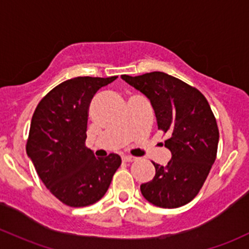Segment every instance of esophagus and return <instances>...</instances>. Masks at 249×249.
I'll use <instances>...</instances> for the list:
<instances>
[{
  "label": "esophagus",
  "mask_w": 249,
  "mask_h": 249,
  "mask_svg": "<svg viewBox=\"0 0 249 249\" xmlns=\"http://www.w3.org/2000/svg\"><path fill=\"white\" fill-rule=\"evenodd\" d=\"M122 160H123V162L129 163V162H133V160H135L136 158L135 157H131V156H123Z\"/></svg>",
  "instance_id": "34e87169"
}]
</instances>
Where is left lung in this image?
<instances>
[{"instance_id": "1", "label": "left lung", "mask_w": 249, "mask_h": 249, "mask_svg": "<svg viewBox=\"0 0 249 249\" xmlns=\"http://www.w3.org/2000/svg\"><path fill=\"white\" fill-rule=\"evenodd\" d=\"M122 79L151 103L158 129L168 132V165L141 185L146 201L160 208H178L197 195L216 158L218 129L208 102L198 89L163 72Z\"/></svg>"}]
</instances>
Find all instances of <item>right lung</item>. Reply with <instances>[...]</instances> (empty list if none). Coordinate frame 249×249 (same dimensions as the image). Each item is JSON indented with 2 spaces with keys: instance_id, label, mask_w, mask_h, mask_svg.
<instances>
[{
  "instance_id": "right-lung-1",
  "label": "right lung",
  "mask_w": 249,
  "mask_h": 249,
  "mask_svg": "<svg viewBox=\"0 0 249 249\" xmlns=\"http://www.w3.org/2000/svg\"><path fill=\"white\" fill-rule=\"evenodd\" d=\"M117 78L78 76L64 81L41 100L33 114L27 155L47 189L70 207L99 201L122 164L119 155L97 158L85 146L89 103Z\"/></svg>"
}]
</instances>
